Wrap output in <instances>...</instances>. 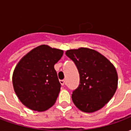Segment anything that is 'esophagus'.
<instances>
[{
    "mask_svg": "<svg viewBox=\"0 0 131 131\" xmlns=\"http://www.w3.org/2000/svg\"><path fill=\"white\" fill-rule=\"evenodd\" d=\"M60 83H61V85H64V83H65V80H60Z\"/></svg>",
    "mask_w": 131,
    "mask_h": 131,
    "instance_id": "obj_1",
    "label": "esophagus"
}]
</instances>
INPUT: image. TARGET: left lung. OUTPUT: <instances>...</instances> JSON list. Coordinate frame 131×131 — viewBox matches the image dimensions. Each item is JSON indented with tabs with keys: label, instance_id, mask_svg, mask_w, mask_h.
Here are the masks:
<instances>
[{
	"label": "left lung",
	"instance_id": "1",
	"mask_svg": "<svg viewBox=\"0 0 131 131\" xmlns=\"http://www.w3.org/2000/svg\"><path fill=\"white\" fill-rule=\"evenodd\" d=\"M66 55L74 61L80 75L79 85L71 95L74 104L84 112L100 110L116 91L118 76L115 67L92 49L69 50Z\"/></svg>",
	"mask_w": 131,
	"mask_h": 131
}]
</instances>
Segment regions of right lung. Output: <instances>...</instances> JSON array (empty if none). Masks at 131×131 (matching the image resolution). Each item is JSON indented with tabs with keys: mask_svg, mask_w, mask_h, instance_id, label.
<instances>
[{
	"mask_svg": "<svg viewBox=\"0 0 131 131\" xmlns=\"http://www.w3.org/2000/svg\"><path fill=\"white\" fill-rule=\"evenodd\" d=\"M62 54V50L42 45L33 49L19 62L13 73V87L26 107L43 112L54 104L61 84L54 65Z\"/></svg>",
	"mask_w": 131,
	"mask_h": 131,
	"instance_id": "right-lung-1",
	"label": "right lung"
}]
</instances>
